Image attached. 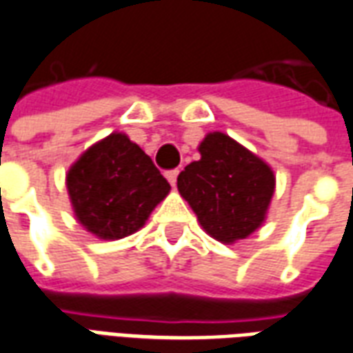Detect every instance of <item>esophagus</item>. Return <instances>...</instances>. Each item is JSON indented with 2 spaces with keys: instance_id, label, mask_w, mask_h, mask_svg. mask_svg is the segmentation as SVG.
<instances>
[{
  "instance_id": "obj_1",
  "label": "esophagus",
  "mask_w": 353,
  "mask_h": 353,
  "mask_svg": "<svg viewBox=\"0 0 353 353\" xmlns=\"http://www.w3.org/2000/svg\"><path fill=\"white\" fill-rule=\"evenodd\" d=\"M177 174H179V170H168V172H166V179H168L172 187H176Z\"/></svg>"
}]
</instances>
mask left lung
Segmentation results:
<instances>
[{
    "instance_id": "8db88e82",
    "label": "left lung",
    "mask_w": 353,
    "mask_h": 353,
    "mask_svg": "<svg viewBox=\"0 0 353 353\" xmlns=\"http://www.w3.org/2000/svg\"><path fill=\"white\" fill-rule=\"evenodd\" d=\"M200 159L185 166L177 190L213 239L234 245L265 221L275 192V174L263 159L224 132L205 134Z\"/></svg>"
}]
</instances>
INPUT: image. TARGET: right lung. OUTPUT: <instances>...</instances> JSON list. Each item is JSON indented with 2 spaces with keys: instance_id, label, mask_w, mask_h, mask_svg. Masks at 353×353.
Listing matches in <instances>:
<instances>
[{
  "instance_id": "add662e5",
  "label": "right lung",
  "mask_w": 353,
  "mask_h": 353,
  "mask_svg": "<svg viewBox=\"0 0 353 353\" xmlns=\"http://www.w3.org/2000/svg\"><path fill=\"white\" fill-rule=\"evenodd\" d=\"M65 183L78 223L106 241L138 232L170 192L151 157L125 132H112L83 151Z\"/></svg>"
}]
</instances>
